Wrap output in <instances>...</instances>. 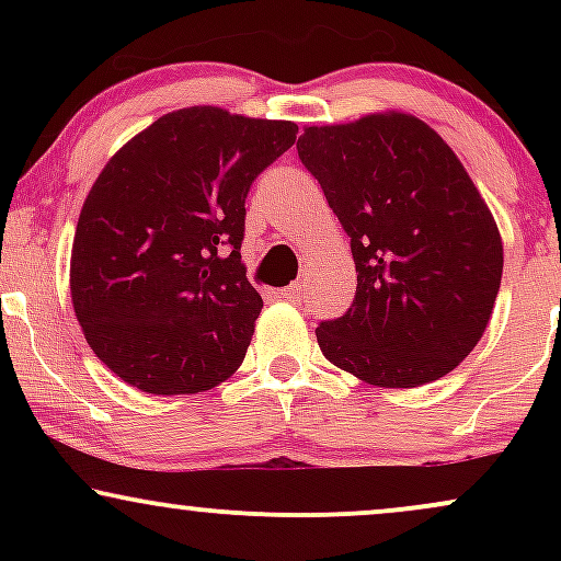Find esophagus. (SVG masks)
Here are the masks:
<instances>
[{
    "label": "esophagus",
    "mask_w": 561,
    "mask_h": 561,
    "mask_svg": "<svg viewBox=\"0 0 561 561\" xmlns=\"http://www.w3.org/2000/svg\"><path fill=\"white\" fill-rule=\"evenodd\" d=\"M279 298H285V300H300V285H289V287H285L279 293Z\"/></svg>",
    "instance_id": "obj_1"
}]
</instances>
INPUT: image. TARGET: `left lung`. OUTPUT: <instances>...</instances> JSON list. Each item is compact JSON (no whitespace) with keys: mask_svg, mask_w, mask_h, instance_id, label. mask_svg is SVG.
<instances>
[{"mask_svg":"<svg viewBox=\"0 0 561 561\" xmlns=\"http://www.w3.org/2000/svg\"><path fill=\"white\" fill-rule=\"evenodd\" d=\"M298 156L356 261V300L317 327L327 362L377 388L448 375L485 332L504 272L499 227L461 160L398 111L306 126Z\"/></svg>","mask_w":561,"mask_h":561,"instance_id":"left-lung-1","label":"left lung"}]
</instances>
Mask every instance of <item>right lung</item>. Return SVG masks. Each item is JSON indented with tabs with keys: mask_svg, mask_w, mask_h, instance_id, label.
<instances>
[{
	"mask_svg": "<svg viewBox=\"0 0 561 561\" xmlns=\"http://www.w3.org/2000/svg\"><path fill=\"white\" fill-rule=\"evenodd\" d=\"M295 134L293 121L195 105L107 160L76 224L70 298L115 377L192 396L240 369L263 308L240 255L244 197Z\"/></svg>",
	"mask_w": 561,
	"mask_h": 561,
	"instance_id": "add662e5",
	"label": "right lung"
}]
</instances>
